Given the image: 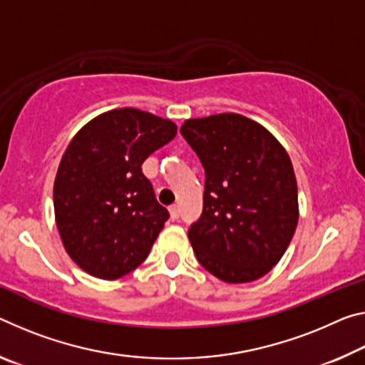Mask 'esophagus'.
Returning <instances> with one entry per match:
<instances>
[{
  "instance_id": "esophagus-1",
  "label": "esophagus",
  "mask_w": 365,
  "mask_h": 365,
  "mask_svg": "<svg viewBox=\"0 0 365 365\" xmlns=\"http://www.w3.org/2000/svg\"><path fill=\"white\" fill-rule=\"evenodd\" d=\"M170 217L173 219V221H177L178 217H180V206H177V205H173V206H170Z\"/></svg>"
}]
</instances>
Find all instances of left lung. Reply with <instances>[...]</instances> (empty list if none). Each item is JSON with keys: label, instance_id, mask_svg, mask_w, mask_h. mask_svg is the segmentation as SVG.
<instances>
[{"label": "left lung", "instance_id": "left-lung-1", "mask_svg": "<svg viewBox=\"0 0 365 365\" xmlns=\"http://www.w3.org/2000/svg\"><path fill=\"white\" fill-rule=\"evenodd\" d=\"M180 133L206 173L203 212L188 229L200 264L232 284L269 273L299 221L296 173L286 149L239 113L190 118Z\"/></svg>", "mask_w": 365, "mask_h": 365}]
</instances>
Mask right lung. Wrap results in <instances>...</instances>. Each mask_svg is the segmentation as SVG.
<instances>
[{
	"label": "right lung",
	"mask_w": 365,
	"mask_h": 365,
	"mask_svg": "<svg viewBox=\"0 0 365 365\" xmlns=\"http://www.w3.org/2000/svg\"><path fill=\"white\" fill-rule=\"evenodd\" d=\"M175 135L173 121L126 107L92 118L68 144L53 185L55 221L86 273L118 279L148 258L169 211L141 165Z\"/></svg>",
	"instance_id": "obj_1"
}]
</instances>
